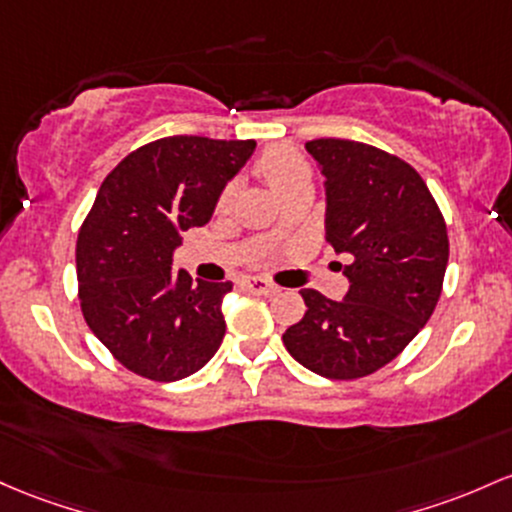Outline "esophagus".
<instances>
[{
	"instance_id": "34e87169",
	"label": "esophagus",
	"mask_w": 512,
	"mask_h": 512,
	"mask_svg": "<svg viewBox=\"0 0 512 512\" xmlns=\"http://www.w3.org/2000/svg\"><path fill=\"white\" fill-rule=\"evenodd\" d=\"M243 286L247 291H252V294H262V296L277 294V286H274L272 282H267V279H262V277H247Z\"/></svg>"
}]
</instances>
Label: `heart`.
Listing matches in <instances>:
<instances>
[{"label":"heart","mask_w":512,"mask_h":512,"mask_svg":"<svg viewBox=\"0 0 512 512\" xmlns=\"http://www.w3.org/2000/svg\"><path fill=\"white\" fill-rule=\"evenodd\" d=\"M257 172L267 179L269 187L277 194H282L286 187L299 182H308V162L291 148H277L269 150L257 160ZM233 201V189H223L221 199H218V209H228V204ZM279 226L272 228V233H277Z\"/></svg>","instance_id":"heart-1"}]
</instances>
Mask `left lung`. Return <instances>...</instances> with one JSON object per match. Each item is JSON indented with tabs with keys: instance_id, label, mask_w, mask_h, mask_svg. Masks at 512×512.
<instances>
[{
	"instance_id": "obj_1",
	"label": "left lung",
	"mask_w": 512,
	"mask_h": 512,
	"mask_svg": "<svg viewBox=\"0 0 512 512\" xmlns=\"http://www.w3.org/2000/svg\"><path fill=\"white\" fill-rule=\"evenodd\" d=\"M325 187V240L350 257L345 299L303 289L308 311L282 335L296 362L325 379L389 364L428 323L449 260L447 226L428 184L401 157L357 140L306 143Z\"/></svg>"
}]
</instances>
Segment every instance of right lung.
Segmentation results:
<instances>
[{"label":"right lung","mask_w":512,"mask_h":512,"mask_svg":"<svg viewBox=\"0 0 512 512\" xmlns=\"http://www.w3.org/2000/svg\"><path fill=\"white\" fill-rule=\"evenodd\" d=\"M255 140L172 136L123 157L77 235L80 306L89 330L133 374L179 381L226 335L230 282L172 272L182 233L204 226Z\"/></svg>","instance_id":"obj_1"}]
</instances>
